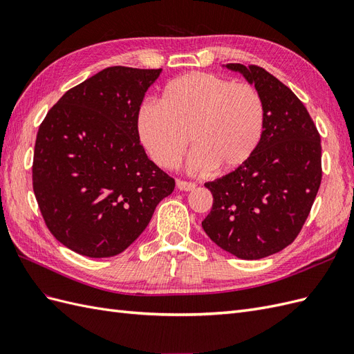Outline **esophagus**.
<instances>
[{
	"instance_id": "esophagus-1",
	"label": "esophagus",
	"mask_w": 354,
	"mask_h": 354,
	"mask_svg": "<svg viewBox=\"0 0 354 354\" xmlns=\"http://www.w3.org/2000/svg\"><path fill=\"white\" fill-rule=\"evenodd\" d=\"M177 187H178L180 190H183V192H190V190H194V189L196 187V185L192 183V181L177 180Z\"/></svg>"
}]
</instances>
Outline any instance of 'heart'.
I'll list each match as a JSON object with an SVG mask.
<instances>
[{
	"mask_svg": "<svg viewBox=\"0 0 354 354\" xmlns=\"http://www.w3.org/2000/svg\"><path fill=\"white\" fill-rule=\"evenodd\" d=\"M137 125L147 153L160 168L177 167L190 136L195 147L192 171H233L259 151L266 104L251 84L190 72L165 85L160 104H143Z\"/></svg>",
	"mask_w": 354,
	"mask_h": 354,
	"instance_id": "heart-1",
	"label": "heart"
}]
</instances>
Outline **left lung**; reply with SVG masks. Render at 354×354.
Masks as SVG:
<instances>
[{
    "label": "left lung",
    "instance_id": "left-lung-1",
    "mask_svg": "<svg viewBox=\"0 0 354 354\" xmlns=\"http://www.w3.org/2000/svg\"><path fill=\"white\" fill-rule=\"evenodd\" d=\"M260 91L266 131L255 155L205 183L212 208L202 229L221 250L242 260L282 251L301 230L322 180L320 136L304 104L260 66L227 63Z\"/></svg>",
    "mask_w": 354,
    "mask_h": 354
}]
</instances>
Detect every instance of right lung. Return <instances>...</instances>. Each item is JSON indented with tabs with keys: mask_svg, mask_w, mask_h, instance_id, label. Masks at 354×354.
<instances>
[{
	"mask_svg": "<svg viewBox=\"0 0 354 354\" xmlns=\"http://www.w3.org/2000/svg\"><path fill=\"white\" fill-rule=\"evenodd\" d=\"M162 69L112 66L62 95L39 125L32 185L48 230L91 259L127 250L174 178L147 158L138 112Z\"/></svg>",
	"mask_w": 354,
	"mask_h": 354,
	"instance_id": "obj_1",
	"label": "right lung"
}]
</instances>
